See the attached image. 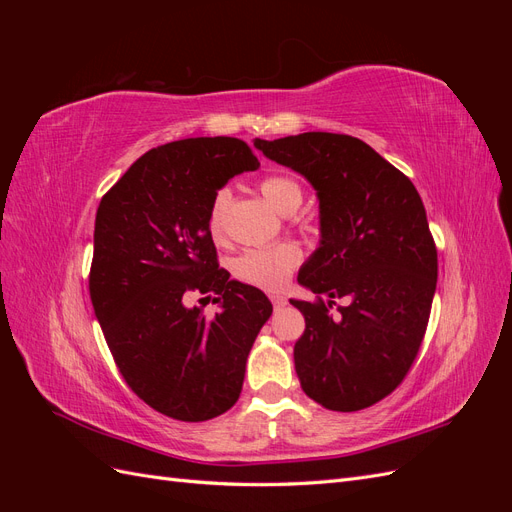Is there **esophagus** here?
<instances>
[{
	"label": "esophagus",
	"instance_id": "1",
	"mask_svg": "<svg viewBox=\"0 0 512 512\" xmlns=\"http://www.w3.org/2000/svg\"><path fill=\"white\" fill-rule=\"evenodd\" d=\"M271 303H273V307H275V309H282V307L286 305V299H284V297H277V294H273V297H271Z\"/></svg>",
	"mask_w": 512,
	"mask_h": 512
}]
</instances>
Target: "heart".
Wrapping results in <instances>:
<instances>
[{
  "label": "heart",
  "mask_w": 512,
  "mask_h": 512,
  "mask_svg": "<svg viewBox=\"0 0 512 512\" xmlns=\"http://www.w3.org/2000/svg\"><path fill=\"white\" fill-rule=\"evenodd\" d=\"M258 190L280 213L297 211L303 203L301 185L286 175H267L258 181ZM230 200L226 188L213 194L207 211L209 235L220 241L224 232V215ZM301 265V250L294 243H275L267 247H250L232 260V275L239 282L262 290H280L290 273Z\"/></svg>",
  "instance_id": "1"
}]
</instances>
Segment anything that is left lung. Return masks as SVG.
<instances>
[{
	"label": "left lung",
	"mask_w": 512,
	"mask_h": 512,
	"mask_svg": "<svg viewBox=\"0 0 512 512\" xmlns=\"http://www.w3.org/2000/svg\"><path fill=\"white\" fill-rule=\"evenodd\" d=\"M269 160L301 173L320 200V247L299 284L331 299L294 301L305 331L294 344L301 389L354 412L391 395L423 344L438 282V250L412 181L348 134L305 132L260 141ZM333 298H346L338 316Z\"/></svg>",
	"instance_id": "left-lung-1"
}]
</instances>
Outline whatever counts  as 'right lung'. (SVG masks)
<instances>
[{
	"mask_svg": "<svg viewBox=\"0 0 512 512\" xmlns=\"http://www.w3.org/2000/svg\"><path fill=\"white\" fill-rule=\"evenodd\" d=\"M258 166L241 138H183L147 151L100 200L96 318L130 389L177 421H209L237 404L247 354L273 312L265 292L228 280L207 228L213 194ZM192 291L213 293L221 312L207 319L185 306Z\"/></svg>",
	"mask_w": 512,
	"mask_h": 512,
	"instance_id": "add662e5",
	"label": "right lung"
}]
</instances>
